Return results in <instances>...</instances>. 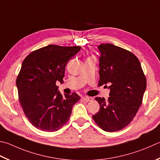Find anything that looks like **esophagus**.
I'll list each match as a JSON object with an SVG mask.
<instances>
[{"label":"esophagus","mask_w":160,"mask_h":160,"mask_svg":"<svg viewBox=\"0 0 160 160\" xmlns=\"http://www.w3.org/2000/svg\"><path fill=\"white\" fill-rule=\"evenodd\" d=\"M82 99L85 102H89V101H91L93 100V98L92 97H83Z\"/></svg>","instance_id":"1"}]
</instances>
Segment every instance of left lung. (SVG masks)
Wrapping results in <instances>:
<instances>
[{
  "mask_svg": "<svg viewBox=\"0 0 160 160\" xmlns=\"http://www.w3.org/2000/svg\"><path fill=\"white\" fill-rule=\"evenodd\" d=\"M98 49L101 52L98 85L110 84V92L108 101L95 98L100 109L92 118L106 132H117L129 124L137 113L146 78L138 59L131 52L110 43L101 44Z\"/></svg>",
  "mask_w": 160,
  "mask_h": 160,
  "instance_id": "1",
  "label": "left lung"
}]
</instances>
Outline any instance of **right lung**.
I'll return each mask as SVG.
<instances>
[{
    "mask_svg": "<svg viewBox=\"0 0 160 160\" xmlns=\"http://www.w3.org/2000/svg\"><path fill=\"white\" fill-rule=\"evenodd\" d=\"M80 46L49 45L33 51L23 61L16 80L19 101L26 117L44 132H56L67 122L76 93L63 96L56 82H63L66 65L80 50Z\"/></svg>",
    "mask_w": 160,
    "mask_h": 160,
    "instance_id": "obj_1",
    "label": "right lung"
}]
</instances>
